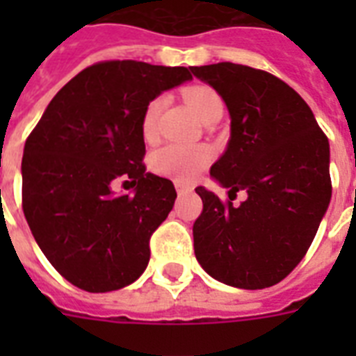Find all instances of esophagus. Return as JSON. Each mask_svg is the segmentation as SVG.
<instances>
[{
	"mask_svg": "<svg viewBox=\"0 0 356 356\" xmlns=\"http://www.w3.org/2000/svg\"><path fill=\"white\" fill-rule=\"evenodd\" d=\"M175 190H177V194L179 195H183V194H190V192H192V186H190V184H186V183H181V181H177V183H175Z\"/></svg>",
	"mask_w": 356,
	"mask_h": 356,
	"instance_id": "obj_1",
	"label": "esophagus"
}]
</instances>
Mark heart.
<instances>
[{"label": "heart", "instance_id": "obj_1", "mask_svg": "<svg viewBox=\"0 0 356 356\" xmlns=\"http://www.w3.org/2000/svg\"><path fill=\"white\" fill-rule=\"evenodd\" d=\"M184 99L200 120L205 118L214 107L222 105V99L216 92L203 85H194L186 88ZM162 105H164L162 97H155L145 105L144 114H142V133L147 140H151L156 134V123H159ZM209 156H211V153L203 145L170 144L162 147L161 151H156L153 166L162 175L177 179V181H188L205 168Z\"/></svg>", "mask_w": 356, "mask_h": 356}]
</instances>
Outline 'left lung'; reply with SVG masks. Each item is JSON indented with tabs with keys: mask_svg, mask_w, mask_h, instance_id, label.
Listing matches in <instances>:
<instances>
[{
	"mask_svg": "<svg viewBox=\"0 0 356 356\" xmlns=\"http://www.w3.org/2000/svg\"><path fill=\"white\" fill-rule=\"evenodd\" d=\"M190 70L220 94L231 118L211 177L229 200L240 189L248 194L233 207L195 188L203 201L195 259L229 286H273L301 262L331 203L329 140L303 97L275 75L233 63Z\"/></svg>",
	"mask_w": 356,
	"mask_h": 356,
	"instance_id": "1",
	"label": "left lung"
}]
</instances>
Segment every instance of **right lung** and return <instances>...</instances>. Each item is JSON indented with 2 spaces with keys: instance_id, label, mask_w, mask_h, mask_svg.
Returning a JSON list of instances; mask_svg holds the SVG:
<instances>
[{
  "instance_id": "add662e5",
  "label": "right lung",
  "mask_w": 356,
  "mask_h": 356,
  "mask_svg": "<svg viewBox=\"0 0 356 356\" xmlns=\"http://www.w3.org/2000/svg\"><path fill=\"white\" fill-rule=\"evenodd\" d=\"M190 79L183 66H88L57 92L25 142V220L53 268L77 288L113 292L147 268L149 238L177 192L145 172L142 114ZM123 177L137 184L131 196L113 194L112 183Z\"/></svg>"
}]
</instances>
